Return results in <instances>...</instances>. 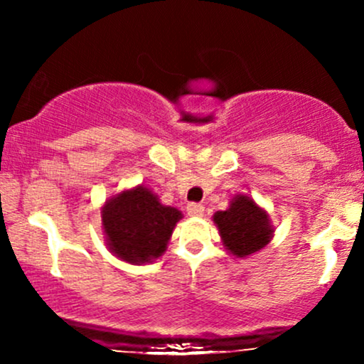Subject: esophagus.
Wrapping results in <instances>:
<instances>
[{
  "label": "esophagus",
  "instance_id": "obj_1",
  "mask_svg": "<svg viewBox=\"0 0 364 364\" xmlns=\"http://www.w3.org/2000/svg\"><path fill=\"white\" fill-rule=\"evenodd\" d=\"M203 210H205V208H203V205H200V203H188L186 205V212L191 217H202Z\"/></svg>",
  "mask_w": 364,
  "mask_h": 364
}]
</instances>
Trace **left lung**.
Returning <instances> with one entry per match:
<instances>
[{
  "instance_id": "left-lung-1",
  "label": "left lung",
  "mask_w": 364,
  "mask_h": 364,
  "mask_svg": "<svg viewBox=\"0 0 364 364\" xmlns=\"http://www.w3.org/2000/svg\"><path fill=\"white\" fill-rule=\"evenodd\" d=\"M214 223L225 250L237 258L260 252L274 235L267 212L246 195H236L228 210L215 212Z\"/></svg>"
}]
</instances>
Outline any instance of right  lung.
<instances>
[{
  "label": "right lung",
  "mask_w": 364,
  "mask_h": 364,
  "mask_svg": "<svg viewBox=\"0 0 364 364\" xmlns=\"http://www.w3.org/2000/svg\"><path fill=\"white\" fill-rule=\"evenodd\" d=\"M101 214L111 253L133 265L161 257L183 217L178 208L162 205L157 195L141 185L107 200Z\"/></svg>",
  "instance_id": "1"
}]
</instances>
